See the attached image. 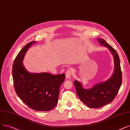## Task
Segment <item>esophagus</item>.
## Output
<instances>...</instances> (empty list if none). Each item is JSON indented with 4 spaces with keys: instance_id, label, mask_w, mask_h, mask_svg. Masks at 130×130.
I'll return each mask as SVG.
<instances>
[{
    "instance_id": "esophagus-1",
    "label": "esophagus",
    "mask_w": 130,
    "mask_h": 130,
    "mask_svg": "<svg viewBox=\"0 0 130 130\" xmlns=\"http://www.w3.org/2000/svg\"><path fill=\"white\" fill-rule=\"evenodd\" d=\"M66 78H70L72 75V72L70 70H67V71L66 72Z\"/></svg>"
}]
</instances>
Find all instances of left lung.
Segmentation results:
<instances>
[{
  "label": "left lung",
  "mask_w": 130,
  "mask_h": 130,
  "mask_svg": "<svg viewBox=\"0 0 130 130\" xmlns=\"http://www.w3.org/2000/svg\"><path fill=\"white\" fill-rule=\"evenodd\" d=\"M99 44L107 47L114 58V70L108 80L99 82L91 88L84 89L82 83L74 81L78 97L89 108H97L110 103L114 99L122 84V74L120 60L116 50L103 39L98 38Z\"/></svg>",
  "instance_id": "1"
}]
</instances>
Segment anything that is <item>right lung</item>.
<instances>
[{
  "mask_svg": "<svg viewBox=\"0 0 130 130\" xmlns=\"http://www.w3.org/2000/svg\"><path fill=\"white\" fill-rule=\"evenodd\" d=\"M36 42L27 44L15 59L12 71L14 86L19 97L30 108L37 111H49L58 103L59 88L65 75H53L47 72L33 73L26 70L23 64L24 56Z\"/></svg>",
  "mask_w": 130,
  "mask_h": 130,
  "instance_id": "1",
  "label": "right lung"
}]
</instances>
